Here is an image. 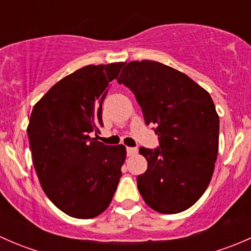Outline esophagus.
<instances>
[{"label":"esophagus","mask_w":251,"mask_h":251,"mask_svg":"<svg viewBox=\"0 0 251 251\" xmlns=\"http://www.w3.org/2000/svg\"><path fill=\"white\" fill-rule=\"evenodd\" d=\"M126 151H127L128 156H132V155H135L136 153H137V149L131 148V147H127V148H126Z\"/></svg>","instance_id":"esophagus-1"}]
</instances>
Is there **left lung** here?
Listing matches in <instances>:
<instances>
[{"mask_svg": "<svg viewBox=\"0 0 251 251\" xmlns=\"http://www.w3.org/2000/svg\"><path fill=\"white\" fill-rule=\"evenodd\" d=\"M118 82L132 91L160 141L156 149L140 148L148 163L137 176L142 198L161 214L184 211L203 196L214 174L220 119L212 98L186 74L154 60L127 63Z\"/></svg>", "mask_w": 251, "mask_h": 251, "instance_id": "obj_1", "label": "left lung"}]
</instances>
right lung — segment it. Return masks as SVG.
Instances as JSON below:
<instances>
[{"label": "right lung", "instance_id": "1", "mask_svg": "<svg viewBox=\"0 0 251 251\" xmlns=\"http://www.w3.org/2000/svg\"><path fill=\"white\" fill-rule=\"evenodd\" d=\"M124 64L86 65L63 77L30 115L27 136L40 183L48 199L72 217L102 214L121 177L125 146H105L91 132L103 126L102 103Z\"/></svg>", "mask_w": 251, "mask_h": 251}]
</instances>
